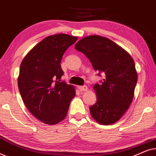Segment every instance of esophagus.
Here are the masks:
<instances>
[{"label":"esophagus","instance_id":"1","mask_svg":"<svg viewBox=\"0 0 156 156\" xmlns=\"http://www.w3.org/2000/svg\"><path fill=\"white\" fill-rule=\"evenodd\" d=\"M78 89H80L81 91H87V89H88V88H87V86H79L78 87Z\"/></svg>","mask_w":156,"mask_h":156}]
</instances>
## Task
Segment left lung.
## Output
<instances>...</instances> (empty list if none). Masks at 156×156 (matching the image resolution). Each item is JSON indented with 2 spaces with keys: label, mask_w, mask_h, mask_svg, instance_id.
Returning <instances> with one entry per match:
<instances>
[{
  "label": "left lung",
  "mask_w": 156,
  "mask_h": 156,
  "mask_svg": "<svg viewBox=\"0 0 156 156\" xmlns=\"http://www.w3.org/2000/svg\"><path fill=\"white\" fill-rule=\"evenodd\" d=\"M74 48L86 55L94 69L104 74L101 84L93 87L97 101L89 108L91 116L102 125L116 123L133 99L138 80L133 59L112 40L99 35L87 36Z\"/></svg>",
  "instance_id": "left-lung-1"
}]
</instances>
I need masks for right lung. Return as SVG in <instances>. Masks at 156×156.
Wrapping results in <instances>:
<instances>
[{
    "label": "right lung",
    "instance_id": "1",
    "mask_svg": "<svg viewBox=\"0 0 156 156\" xmlns=\"http://www.w3.org/2000/svg\"><path fill=\"white\" fill-rule=\"evenodd\" d=\"M78 39L67 34L44 37L27 52L20 64L18 89L27 109L48 125L65 119L75 97L73 85L61 82L60 62L66 50Z\"/></svg>",
    "mask_w": 156,
    "mask_h": 156
}]
</instances>
